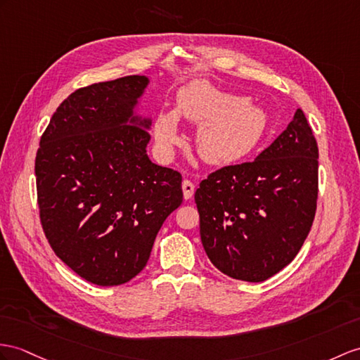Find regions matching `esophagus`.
I'll return each mask as SVG.
<instances>
[{"label": "esophagus", "mask_w": 360, "mask_h": 360, "mask_svg": "<svg viewBox=\"0 0 360 360\" xmlns=\"http://www.w3.org/2000/svg\"><path fill=\"white\" fill-rule=\"evenodd\" d=\"M181 189H183V197H185V200H191L192 195H194L195 186H194V183H192L191 180H183Z\"/></svg>", "instance_id": "34e87169"}]
</instances>
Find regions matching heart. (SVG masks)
<instances>
[{
  "label": "heart",
  "instance_id": "1",
  "mask_svg": "<svg viewBox=\"0 0 360 360\" xmlns=\"http://www.w3.org/2000/svg\"><path fill=\"white\" fill-rule=\"evenodd\" d=\"M179 117L200 125L198 155L210 165H231L246 157L264 133V111L207 81H192L175 96V111L157 114L154 133L163 146L180 142Z\"/></svg>",
  "mask_w": 360,
  "mask_h": 360
}]
</instances>
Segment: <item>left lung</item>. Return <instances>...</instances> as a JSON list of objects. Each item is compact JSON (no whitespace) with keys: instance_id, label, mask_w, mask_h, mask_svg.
I'll use <instances>...</instances> for the list:
<instances>
[{"instance_id":"left-lung-1","label":"left lung","mask_w":360,"mask_h":360,"mask_svg":"<svg viewBox=\"0 0 360 360\" xmlns=\"http://www.w3.org/2000/svg\"><path fill=\"white\" fill-rule=\"evenodd\" d=\"M318 157L316 139L297 108L255 160L224 166L200 183V236L218 270L261 283L290 264L316 212Z\"/></svg>"}]
</instances>
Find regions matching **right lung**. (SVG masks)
<instances>
[{
    "mask_svg": "<svg viewBox=\"0 0 360 360\" xmlns=\"http://www.w3.org/2000/svg\"><path fill=\"white\" fill-rule=\"evenodd\" d=\"M148 84L134 75L70 94L34 160L44 233L63 262L96 285L139 275L183 201L180 172L146 154L151 119L136 107Z\"/></svg>",
    "mask_w": 360,
    "mask_h": 360,
    "instance_id": "right-lung-1",
    "label": "right lung"
}]
</instances>
